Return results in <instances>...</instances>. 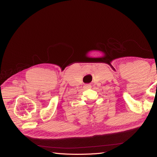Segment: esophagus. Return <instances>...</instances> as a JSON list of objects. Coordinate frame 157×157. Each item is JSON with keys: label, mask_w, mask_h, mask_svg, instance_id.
<instances>
[{"label": "esophagus", "mask_w": 157, "mask_h": 157, "mask_svg": "<svg viewBox=\"0 0 157 157\" xmlns=\"http://www.w3.org/2000/svg\"><path fill=\"white\" fill-rule=\"evenodd\" d=\"M85 87H86V88H90L91 87V86L90 85V84H86V85H85Z\"/></svg>", "instance_id": "1"}]
</instances>
